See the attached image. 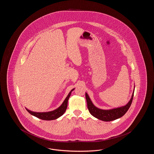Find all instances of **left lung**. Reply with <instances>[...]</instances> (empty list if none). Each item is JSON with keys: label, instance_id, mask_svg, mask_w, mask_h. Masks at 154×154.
<instances>
[{"label": "left lung", "instance_id": "8db88e82", "mask_svg": "<svg viewBox=\"0 0 154 154\" xmlns=\"http://www.w3.org/2000/svg\"><path fill=\"white\" fill-rule=\"evenodd\" d=\"M134 91V89L133 90V92L131 100L125 106L110 109V110H102L96 107L91 100V99L89 98L87 93H85V97L87 102L88 110L91 113V114L94 117L103 121L107 122V121H111L116 120L124 116L125 114L129 109L133 100Z\"/></svg>", "mask_w": 154, "mask_h": 154}]
</instances>
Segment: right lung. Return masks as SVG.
I'll use <instances>...</instances> for the list:
<instances>
[{"mask_svg": "<svg viewBox=\"0 0 154 154\" xmlns=\"http://www.w3.org/2000/svg\"><path fill=\"white\" fill-rule=\"evenodd\" d=\"M74 89H73L68 94V95L67 96L66 99H65V100L63 101V103L61 104V106L60 107H59L58 109H57L56 110H53L51 111H49V112H33L32 111L30 110H28L27 109H26V110L28 111V112H29L30 114L33 116H35L38 118H40L41 119L43 120H47V121H50V120H54L55 119H57L59 117H60V116H62L64 112H65V111L67 109V102H68V100L72 92L73 91Z\"/></svg>", "mask_w": 154, "mask_h": 154, "instance_id": "add662e5", "label": "right lung"}]
</instances>
